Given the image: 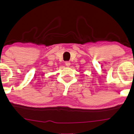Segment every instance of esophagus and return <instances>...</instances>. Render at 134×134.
<instances>
[{
    "mask_svg": "<svg viewBox=\"0 0 134 134\" xmlns=\"http://www.w3.org/2000/svg\"><path fill=\"white\" fill-rule=\"evenodd\" d=\"M65 65L66 66H69L71 65V63L70 62H68V61H66V62H65Z\"/></svg>",
    "mask_w": 134,
    "mask_h": 134,
    "instance_id": "1",
    "label": "esophagus"
}]
</instances>
